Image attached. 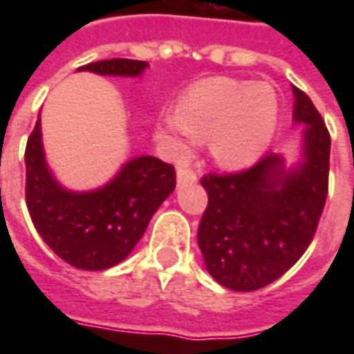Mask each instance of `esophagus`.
Instances as JSON below:
<instances>
[{
	"instance_id": "esophagus-1",
	"label": "esophagus",
	"mask_w": 354,
	"mask_h": 354,
	"mask_svg": "<svg viewBox=\"0 0 354 354\" xmlns=\"http://www.w3.org/2000/svg\"><path fill=\"white\" fill-rule=\"evenodd\" d=\"M178 185H185V184H195L197 182V174L189 169H180L178 170Z\"/></svg>"
}]
</instances>
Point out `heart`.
<instances>
[{"label":"heart","instance_id":"1","mask_svg":"<svg viewBox=\"0 0 354 354\" xmlns=\"http://www.w3.org/2000/svg\"><path fill=\"white\" fill-rule=\"evenodd\" d=\"M279 121V100L269 83L208 77L187 88L178 108L162 111L157 138L174 157H185L199 140L223 169L248 167L266 153Z\"/></svg>","mask_w":354,"mask_h":354}]
</instances>
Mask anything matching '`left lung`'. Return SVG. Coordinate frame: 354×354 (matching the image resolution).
<instances>
[{
    "label": "left lung",
    "instance_id": "left-lung-1",
    "mask_svg": "<svg viewBox=\"0 0 354 354\" xmlns=\"http://www.w3.org/2000/svg\"><path fill=\"white\" fill-rule=\"evenodd\" d=\"M301 161L286 169L281 155L261 157L235 174H207L208 205L197 243L208 273L222 286L252 292L294 266L319 225L328 195L330 134L311 98L292 87Z\"/></svg>",
    "mask_w": 354,
    "mask_h": 354
}]
</instances>
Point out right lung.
Wrapping results in <instances>:
<instances>
[{
    "mask_svg": "<svg viewBox=\"0 0 354 354\" xmlns=\"http://www.w3.org/2000/svg\"><path fill=\"white\" fill-rule=\"evenodd\" d=\"M147 62L111 58L81 66L80 72L136 77ZM26 205L34 227L66 263L102 271L123 261L138 245L147 223L176 187V172L151 155L124 162L113 180L93 192H70L45 161L41 119L26 144Z\"/></svg>",
    "mask_w": 354,
    "mask_h": 354,
    "instance_id": "add662e5",
    "label": "right lung"
}]
</instances>
